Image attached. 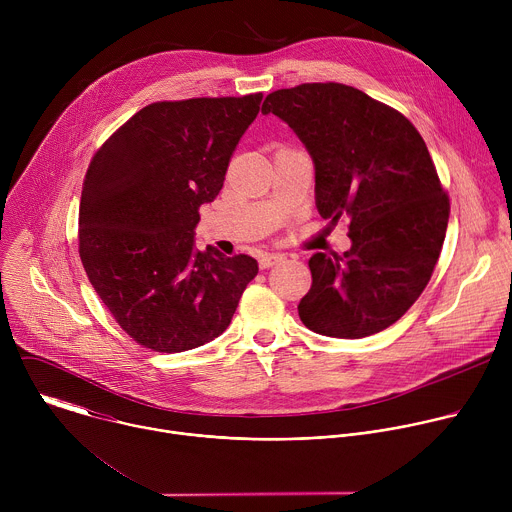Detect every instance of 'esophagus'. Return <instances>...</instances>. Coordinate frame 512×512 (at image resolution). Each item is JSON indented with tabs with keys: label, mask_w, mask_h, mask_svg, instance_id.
<instances>
[{
	"label": "esophagus",
	"mask_w": 512,
	"mask_h": 512,
	"mask_svg": "<svg viewBox=\"0 0 512 512\" xmlns=\"http://www.w3.org/2000/svg\"><path fill=\"white\" fill-rule=\"evenodd\" d=\"M285 257L281 255V253H265V255H261V259H259V267L261 269H267V267H273V265H277V263H281Z\"/></svg>",
	"instance_id": "esophagus-1"
}]
</instances>
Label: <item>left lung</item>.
<instances>
[{
	"label": "left lung",
	"instance_id": "1",
	"mask_svg": "<svg viewBox=\"0 0 512 512\" xmlns=\"http://www.w3.org/2000/svg\"><path fill=\"white\" fill-rule=\"evenodd\" d=\"M316 168V206L348 221L344 255L314 253L298 312L322 336L364 338L395 324L421 296L446 239L450 200L413 123L340 83H306L265 97Z\"/></svg>",
	"mask_w": 512,
	"mask_h": 512
}]
</instances>
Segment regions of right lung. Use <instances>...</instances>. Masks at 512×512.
I'll return each mask as SVG.
<instances>
[{
	"mask_svg": "<svg viewBox=\"0 0 512 512\" xmlns=\"http://www.w3.org/2000/svg\"><path fill=\"white\" fill-rule=\"evenodd\" d=\"M263 95L160 101L93 156L79 208V255L115 322L141 346L184 352L221 336L259 265L198 251L212 202Z\"/></svg>",
	"mask_w": 512,
	"mask_h": 512,
	"instance_id": "obj_1",
	"label": "right lung"
}]
</instances>
